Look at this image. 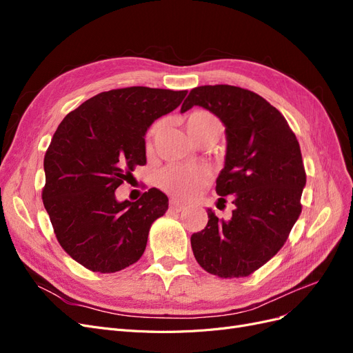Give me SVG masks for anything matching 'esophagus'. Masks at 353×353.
Wrapping results in <instances>:
<instances>
[{
    "label": "esophagus",
    "mask_w": 353,
    "mask_h": 353,
    "mask_svg": "<svg viewBox=\"0 0 353 353\" xmlns=\"http://www.w3.org/2000/svg\"><path fill=\"white\" fill-rule=\"evenodd\" d=\"M169 208H170V210H174V212H181L185 206L183 205V203H179L178 200H170Z\"/></svg>",
    "instance_id": "34e87169"
}]
</instances>
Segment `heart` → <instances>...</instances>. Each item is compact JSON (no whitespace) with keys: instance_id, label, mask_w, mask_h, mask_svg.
<instances>
[{"instance_id":"heart-1","label":"heart","mask_w":353,"mask_h":353,"mask_svg":"<svg viewBox=\"0 0 353 353\" xmlns=\"http://www.w3.org/2000/svg\"><path fill=\"white\" fill-rule=\"evenodd\" d=\"M162 121L154 122L148 128L145 135V144L150 148L154 138L162 130ZM187 130L197 143L206 138H218L222 131V123L218 117L208 110H194L187 116ZM210 181V169L205 165L178 166L172 165L165 168L159 174L157 183L160 188L165 190L170 196L178 199H190L196 196L199 191Z\"/></svg>"}]
</instances>
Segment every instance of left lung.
Here are the masks:
<instances>
[{"label": "left lung", "instance_id": "8db88e82", "mask_svg": "<svg viewBox=\"0 0 353 353\" xmlns=\"http://www.w3.org/2000/svg\"><path fill=\"white\" fill-rule=\"evenodd\" d=\"M201 105L225 125V166L219 201L231 196L230 221L208 209V225L191 236L194 258L221 279H240L279 253L302 212L306 172L301 145L285 117L261 95L232 85L190 91L181 112Z\"/></svg>", "mask_w": 353, "mask_h": 353}]
</instances>
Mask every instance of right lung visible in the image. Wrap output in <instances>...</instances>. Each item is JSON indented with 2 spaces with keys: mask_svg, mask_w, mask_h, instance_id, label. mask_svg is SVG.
Returning a JSON list of instances; mask_svg holds the SVG:
<instances>
[{
  "mask_svg": "<svg viewBox=\"0 0 353 353\" xmlns=\"http://www.w3.org/2000/svg\"><path fill=\"white\" fill-rule=\"evenodd\" d=\"M185 95L148 87L100 92L66 114L52 135L42 201L63 250L87 270L112 274L143 256L168 197L150 188L121 203L114 190L145 165L147 128Z\"/></svg>",
  "mask_w": 353,
  "mask_h": 353,
  "instance_id": "add662e5",
  "label": "right lung"
}]
</instances>
